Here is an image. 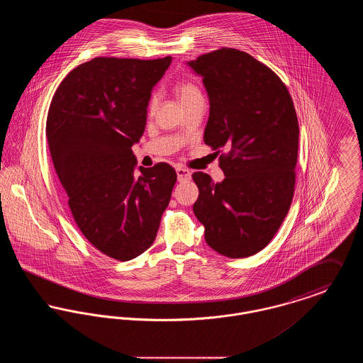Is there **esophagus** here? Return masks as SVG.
<instances>
[{
	"instance_id": "1",
	"label": "esophagus",
	"mask_w": 363,
	"mask_h": 363,
	"mask_svg": "<svg viewBox=\"0 0 363 363\" xmlns=\"http://www.w3.org/2000/svg\"><path fill=\"white\" fill-rule=\"evenodd\" d=\"M177 178L179 182H184V181H189L191 178V173H190L188 169H184V167H178L177 169Z\"/></svg>"
}]
</instances>
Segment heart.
<instances>
[{"instance_id":"b5f03b06","label":"heart","mask_w":363,"mask_h":363,"mask_svg":"<svg viewBox=\"0 0 363 363\" xmlns=\"http://www.w3.org/2000/svg\"><path fill=\"white\" fill-rule=\"evenodd\" d=\"M175 91H177V95H178L182 106L190 104L191 101H196L199 98H203L200 88L196 86L194 83H191V82H182V83H179L178 86H175ZM156 104H157V96L154 94L151 96V99H150V104H148V111L150 113H152L155 110Z\"/></svg>"}]
</instances>
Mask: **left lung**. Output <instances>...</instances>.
Here are the masks:
<instances>
[{"label":"left lung","instance_id":"obj_1","mask_svg":"<svg viewBox=\"0 0 363 363\" xmlns=\"http://www.w3.org/2000/svg\"><path fill=\"white\" fill-rule=\"evenodd\" d=\"M209 99L204 143L225 178L194 173L193 212L206 242L230 259L262 250L283 223L295 186L299 126L291 95L277 73L247 52L223 48L188 62Z\"/></svg>","mask_w":363,"mask_h":363}]
</instances>
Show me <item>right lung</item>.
Returning <instances> with one entry per match:
<instances>
[{"label":"right lung","instance_id":"add662e5","mask_svg":"<svg viewBox=\"0 0 363 363\" xmlns=\"http://www.w3.org/2000/svg\"><path fill=\"white\" fill-rule=\"evenodd\" d=\"M172 64L98 57L67 74L52 96L46 138L68 206L83 235L111 259L129 261L155 241L177 173L138 167L152 88Z\"/></svg>","mask_w":363,"mask_h":363}]
</instances>
